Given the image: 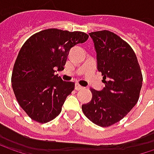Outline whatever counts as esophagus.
<instances>
[{
  "mask_svg": "<svg viewBox=\"0 0 154 154\" xmlns=\"http://www.w3.org/2000/svg\"><path fill=\"white\" fill-rule=\"evenodd\" d=\"M75 88H76V90H80V89L83 88V86H81V85H78V84H76V85H75Z\"/></svg>",
  "mask_w": 154,
  "mask_h": 154,
  "instance_id": "obj_1",
  "label": "esophagus"
}]
</instances>
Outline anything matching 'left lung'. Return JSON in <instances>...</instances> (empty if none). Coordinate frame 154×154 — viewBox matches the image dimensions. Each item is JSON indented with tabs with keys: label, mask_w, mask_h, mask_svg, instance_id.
Here are the masks:
<instances>
[{
	"label": "left lung",
	"mask_w": 154,
	"mask_h": 154,
	"mask_svg": "<svg viewBox=\"0 0 154 154\" xmlns=\"http://www.w3.org/2000/svg\"><path fill=\"white\" fill-rule=\"evenodd\" d=\"M96 51L97 69L105 86L90 88L92 100L82 105L84 114L100 127L121 120L137 104L143 77L133 49L119 36L107 30L89 33Z\"/></svg>",
	"instance_id": "obj_1"
}]
</instances>
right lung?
<instances>
[{
    "label": "right lung",
    "mask_w": 154,
    "mask_h": 154,
    "mask_svg": "<svg viewBox=\"0 0 154 154\" xmlns=\"http://www.w3.org/2000/svg\"><path fill=\"white\" fill-rule=\"evenodd\" d=\"M88 35L56 28L43 30L21 47L14 64L11 84L17 103L39 123L55 119L75 88V83L63 81L58 71L64 65L70 49L83 44Z\"/></svg>",
    "instance_id": "1"
}]
</instances>
